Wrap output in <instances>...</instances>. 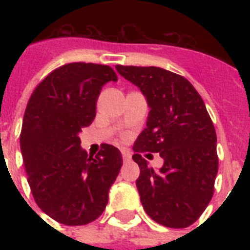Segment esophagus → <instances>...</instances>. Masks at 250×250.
Returning a JSON list of instances; mask_svg holds the SVG:
<instances>
[{
  "instance_id": "1",
  "label": "esophagus",
  "mask_w": 250,
  "mask_h": 250,
  "mask_svg": "<svg viewBox=\"0 0 250 250\" xmlns=\"http://www.w3.org/2000/svg\"><path fill=\"white\" fill-rule=\"evenodd\" d=\"M122 157H123L125 162H127V161L131 160V153L127 149H122Z\"/></svg>"
}]
</instances>
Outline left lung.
Here are the masks:
<instances>
[{"label":"left lung","mask_w":250,"mask_h":250,"mask_svg":"<svg viewBox=\"0 0 250 250\" xmlns=\"http://www.w3.org/2000/svg\"><path fill=\"white\" fill-rule=\"evenodd\" d=\"M135 84L150 107L146 128L133 145L140 167L136 187L153 221L186 229L204 213L218 172L217 133L201 96L182 75L160 67L115 66ZM160 152L164 166L149 167L141 152ZM149 156V154H148Z\"/></svg>","instance_id":"left-lung-1"}]
</instances>
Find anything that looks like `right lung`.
I'll return each mask as SVG.
<instances>
[{
    "instance_id": "1",
    "label": "right lung",
    "mask_w": 250,
    "mask_h": 250,
    "mask_svg": "<svg viewBox=\"0 0 250 250\" xmlns=\"http://www.w3.org/2000/svg\"><path fill=\"white\" fill-rule=\"evenodd\" d=\"M117 80L106 64L67 63L41 80L28 100L21 132L27 180L39 208L62 225H88L107 205L122 154L101 144L88 156L79 132L96 117L102 85Z\"/></svg>"
}]
</instances>
